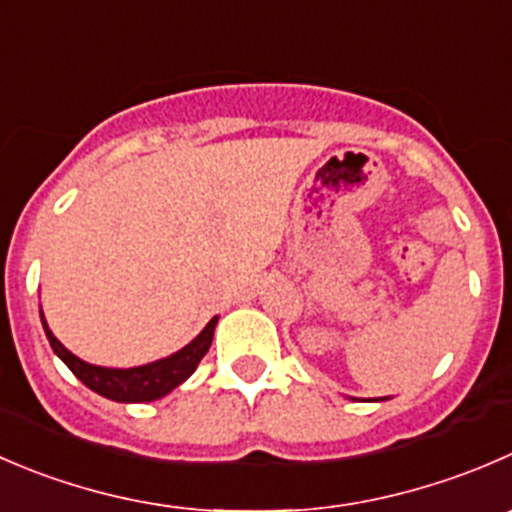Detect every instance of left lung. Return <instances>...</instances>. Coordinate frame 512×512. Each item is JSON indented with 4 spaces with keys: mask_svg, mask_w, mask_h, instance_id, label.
Returning a JSON list of instances; mask_svg holds the SVG:
<instances>
[{
    "mask_svg": "<svg viewBox=\"0 0 512 512\" xmlns=\"http://www.w3.org/2000/svg\"><path fill=\"white\" fill-rule=\"evenodd\" d=\"M380 400H388V398H375V400H370V403H380Z\"/></svg>",
    "mask_w": 512,
    "mask_h": 512,
    "instance_id": "8db88e82",
    "label": "left lung"
}]
</instances>
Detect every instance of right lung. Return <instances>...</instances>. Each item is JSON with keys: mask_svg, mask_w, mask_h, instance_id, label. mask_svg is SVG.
<instances>
[{"mask_svg": "<svg viewBox=\"0 0 512 512\" xmlns=\"http://www.w3.org/2000/svg\"><path fill=\"white\" fill-rule=\"evenodd\" d=\"M39 317H42V327L47 332V340L52 345L54 355L79 377V380L87 385L89 390H94L102 398L114 400V403H152V400L165 398L167 393L182 385L192 372L197 370L202 357L207 355L212 345V335H215V325L220 317H212L205 325V330L195 337L192 342H187L182 350L172 352V355L162 357V360L147 362L140 367H102L92 365V362L79 360L74 352H69L57 337L49 330L47 320H44V312L39 307Z\"/></svg>", "mask_w": 512, "mask_h": 512, "instance_id": "obj_1", "label": "right lung"}]
</instances>
